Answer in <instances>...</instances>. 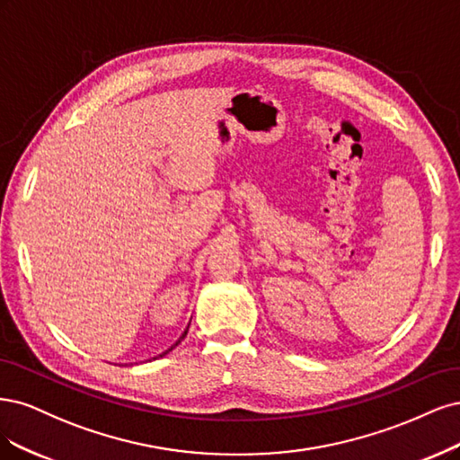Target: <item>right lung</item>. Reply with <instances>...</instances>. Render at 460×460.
Wrapping results in <instances>:
<instances>
[{
  "label": "right lung",
  "mask_w": 460,
  "mask_h": 460,
  "mask_svg": "<svg viewBox=\"0 0 460 460\" xmlns=\"http://www.w3.org/2000/svg\"><path fill=\"white\" fill-rule=\"evenodd\" d=\"M189 324H190V321H189ZM189 324H187V329H185V331L181 332V336H180V338H177V342H175V344H172V346H170V348H168L166 351H162V353H158V355H156V358H153V359H158V358H164V355H166V353H170V351H172V349H173V348H175L177 344H180V342H181V340H183V338L187 336V332H189ZM149 361H151V359H149Z\"/></svg>",
  "instance_id": "obj_1"
}]
</instances>
